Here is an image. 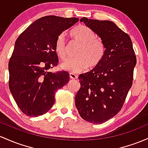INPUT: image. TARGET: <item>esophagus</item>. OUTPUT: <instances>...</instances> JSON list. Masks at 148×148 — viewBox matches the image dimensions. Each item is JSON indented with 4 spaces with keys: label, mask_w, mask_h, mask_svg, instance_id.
<instances>
[{
    "label": "esophagus",
    "mask_w": 148,
    "mask_h": 148,
    "mask_svg": "<svg viewBox=\"0 0 148 148\" xmlns=\"http://www.w3.org/2000/svg\"><path fill=\"white\" fill-rule=\"evenodd\" d=\"M69 77H70V79H77L78 78V76L77 74H74V73L71 72L70 74H69Z\"/></svg>",
    "instance_id": "34e87169"
}]
</instances>
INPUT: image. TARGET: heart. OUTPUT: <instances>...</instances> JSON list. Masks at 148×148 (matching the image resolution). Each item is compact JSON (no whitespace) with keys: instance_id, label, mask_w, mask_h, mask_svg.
<instances>
[{"instance_id":"obj_1","label":"heart","mask_w":148,"mask_h":148,"mask_svg":"<svg viewBox=\"0 0 148 148\" xmlns=\"http://www.w3.org/2000/svg\"><path fill=\"white\" fill-rule=\"evenodd\" d=\"M71 39L80 43L77 50V58L68 60L61 64L62 69L72 72H80L88 66L93 69L101 62L105 53L103 42L96 38L95 32L83 24L76 26L69 32ZM56 54L62 60L68 58V48L63 35H60L55 43Z\"/></svg>"}]
</instances>
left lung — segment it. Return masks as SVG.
Wrapping results in <instances>:
<instances>
[{"instance_id": "8db88e82", "label": "left lung", "mask_w": 148, "mask_h": 148, "mask_svg": "<svg viewBox=\"0 0 148 148\" xmlns=\"http://www.w3.org/2000/svg\"><path fill=\"white\" fill-rule=\"evenodd\" d=\"M80 22L101 38L105 53L96 67L79 75L75 105L82 119L102 124L122 108L133 84L136 56L130 36L114 22L86 17Z\"/></svg>"}]
</instances>
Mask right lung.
<instances>
[{
  "mask_svg": "<svg viewBox=\"0 0 148 148\" xmlns=\"http://www.w3.org/2000/svg\"><path fill=\"white\" fill-rule=\"evenodd\" d=\"M79 18L45 16L37 19L19 35L9 60V88L24 114H44L55 103V93L67 84L66 71L50 72L58 64L55 43Z\"/></svg>",
  "mask_w": 148,
  "mask_h": 148,
  "instance_id": "1",
  "label": "right lung"
}]
</instances>
